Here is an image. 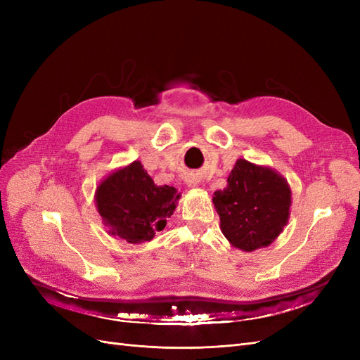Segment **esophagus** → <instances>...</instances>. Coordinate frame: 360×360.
I'll return each mask as SVG.
<instances>
[{
  "label": "esophagus",
  "mask_w": 360,
  "mask_h": 360,
  "mask_svg": "<svg viewBox=\"0 0 360 360\" xmlns=\"http://www.w3.org/2000/svg\"><path fill=\"white\" fill-rule=\"evenodd\" d=\"M189 186H197V184H191V183H189Z\"/></svg>",
  "instance_id": "1"
}]
</instances>
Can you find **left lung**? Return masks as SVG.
<instances>
[{
    "label": "left lung",
    "mask_w": 360,
    "mask_h": 360,
    "mask_svg": "<svg viewBox=\"0 0 360 360\" xmlns=\"http://www.w3.org/2000/svg\"><path fill=\"white\" fill-rule=\"evenodd\" d=\"M221 231L243 252L266 248L284 231L290 217L291 188L278 171L237 159L224 191L213 193Z\"/></svg>",
    "instance_id": "left-lung-1"
}]
</instances>
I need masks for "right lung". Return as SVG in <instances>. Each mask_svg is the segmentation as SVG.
I'll use <instances>...</instances> for the list:
<instances>
[{"label": "right lung", "mask_w": 360, "mask_h": 360, "mask_svg": "<svg viewBox=\"0 0 360 360\" xmlns=\"http://www.w3.org/2000/svg\"><path fill=\"white\" fill-rule=\"evenodd\" d=\"M179 200L177 189L158 186L139 160L108 174L94 193L108 234L134 245L150 242L162 231Z\"/></svg>", "instance_id": "obj_1"}]
</instances>
